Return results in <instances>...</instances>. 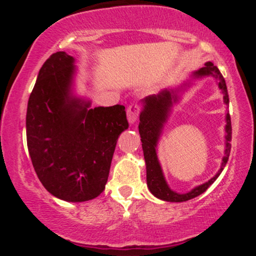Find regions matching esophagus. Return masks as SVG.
<instances>
[{"label": "esophagus", "mask_w": 256, "mask_h": 256, "mask_svg": "<svg viewBox=\"0 0 256 256\" xmlns=\"http://www.w3.org/2000/svg\"><path fill=\"white\" fill-rule=\"evenodd\" d=\"M140 115V108L136 104H132L130 106L127 108V118L130 124H134L136 120H138Z\"/></svg>", "instance_id": "obj_1"}]
</instances>
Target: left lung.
Instances as JSON below:
<instances>
[{
  "label": "left lung",
  "mask_w": 256,
  "mask_h": 256,
  "mask_svg": "<svg viewBox=\"0 0 256 256\" xmlns=\"http://www.w3.org/2000/svg\"><path fill=\"white\" fill-rule=\"evenodd\" d=\"M206 76H211V78L216 80V85H218L220 92H222L224 96V104L228 106L230 99L225 79H224L218 68L213 65L211 62H206L204 68L192 72L190 79L180 84V86L168 87V88L160 90L158 94H152V96H146L144 99L141 100L142 110L141 114H140L138 132L140 135H141L143 155H144L146 160V185H148L150 192L156 198L160 199V200L180 202L190 200V199L204 194L214 183L216 178L219 177V174H222V171L226 166L227 160H228L230 152V140H232V126H230V116L228 113H226L225 152H224L222 162L218 172L211 180L194 188L191 191L186 192V194H178V192L174 191L172 188H170L169 184L166 183L162 166H160L158 160V156H157V146H158L163 128L170 116L172 107L180 100L182 94L188 87H191L192 82L206 78Z\"/></svg>",
  "instance_id": "obj_1"
}]
</instances>
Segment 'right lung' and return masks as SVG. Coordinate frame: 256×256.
<instances>
[{
  "mask_svg": "<svg viewBox=\"0 0 256 256\" xmlns=\"http://www.w3.org/2000/svg\"><path fill=\"white\" fill-rule=\"evenodd\" d=\"M76 59L64 51L44 62L28 101L26 142L38 178L52 196L80 202L104 190L124 106L94 107L76 94Z\"/></svg>",
  "mask_w": 256,
  "mask_h": 256,
  "instance_id": "right-lung-1",
  "label": "right lung"
}]
</instances>
